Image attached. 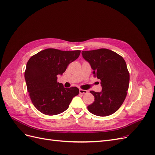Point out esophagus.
<instances>
[{"label":"esophagus","instance_id":"34e87169","mask_svg":"<svg viewBox=\"0 0 155 155\" xmlns=\"http://www.w3.org/2000/svg\"><path fill=\"white\" fill-rule=\"evenodd\" d=\"M88 92V91L86 90H83V89H80L79 90V93L80 94H87Z\"/></svg>","mask_w":155,"mask_h":155}]
</instances>
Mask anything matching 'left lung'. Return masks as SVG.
<instances>
[{
    "label": "left lung",
    "instance_id": "obj_1",
    "mask_svg": "<svg viewBox=\"0 0 155 155\" xmlns=\"http://www.w3.org/2000/svg\"><path fill=\"white\" fill-rule=\"evenodd\" d=\"M83 58L90 63L93 74L100 79L102 91H91L94 101L87 107L98 116L111 115L119 109L125 99L129 85V72L124 58L106 48L83 51Z\"/></svg>",
    "mask_w": 155,
    "mask_h": 155
}]
</instances>
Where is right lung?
Here are the masks:
<instances>
[{"label":"right lung","mask_w":155,"mask_h":155,"mask_svg":"<svg viewBox=\"0 0 155 155\" xmlns=\"http://www.w3.org/2000/svg\"><path fill=\"white\" fill-rule=\"evenodd\" d=\"M80 53V50L47 48L28 60L25 72L27 90L33 105L41 113L49 116L61 113L78 95L77 87L64 88L57 79L58 75H62Z\"/></svg>","instance_id":"right-lung-1"}]
</instances>
